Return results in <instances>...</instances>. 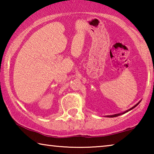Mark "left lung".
I'll return each instance as SVG.
<instances>
[{
  "label": "left lung",
  "instance_id": "8db88e82",
  "mask_svg": "<svg viewBox=\"0 0 154 154\" xmlns=\"http://www.w3.org/2000/svg\"><path fill=\"white\" fill-rule=\"evenodd\" d=\"M140 103V102L139 103H138L137 105H135L134 106H132V108H130V109H128V110H127V111H126L125 112H124V113H118V114H115V115H113V116H109L108 117H109V118H114V117H117V116H120V115H122V114H124V113H126V112H128V111H130V110H132V109H134V107H136V106L139 105V104Z\"/></svg>",
  "mask_w": 154,
  "mask_h": 154
}]
</instances>
